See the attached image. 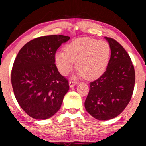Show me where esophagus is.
Segmentation results:
<instances>
[{"label": "esophagus", "mask_w": 146, "mask_h": 146, "mask_svg": "<svg viewBox=\"0 0 146 146\" xmlns=\"http://www.w3.org/2000/svg\"><path fill=\"white\" fill-rule=\"evenodd\" d=\"M78 82H75V81H70L69 83H68V84H69V86L70 88H73V87H74L75 86H76L77 84H78Z\"/></svg>", "instance_id": "34e87169"}]
</instances>
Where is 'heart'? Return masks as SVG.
<instances>
[{"instance_id": "b5f03b06", "label": "heart", "mask_w": 146, "mask_h": 146, "mask_svg": "<svg viewBox=\"0 0 146 146\" xmlns=\"http://www.w3.org/2000/svg\"><path fill=\"white\" fill-rule=\"evenodd\" d=\"M65 51H57L55 62L58 71L67 75L76 62L78 75L88 80L99 78L108 66L110 47L108 42L90 38H78L68 43Z\"/></svg>"}]
</instances>
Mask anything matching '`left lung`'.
I'll return each instance as SVG.
<instances>
[{
  "instance_id": "1",
  "label": "left lung",
  "mask_w": 146,
  "mask_h": 146,
  "mask_svg": "<svg viewBox=\"0 0 146 146\" xmlns=\"http://www.w3.org/2000/svg\"><path fill=\"white\" fill-rule=\"evenodd\" d=\"M111 55L106 70L98 80L90 83L85 100L86 111L98 120H109L121 114L133 93L135 72L130 56L123 46L104 37Z\"/></svg>"
}]
</instances>
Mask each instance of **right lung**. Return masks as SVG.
Listing matches in <instances>:
<instances>
[{"instance_id": "obj_1", "label": "right lung", "mask_w": 146, "mask_h": 146, "mask_svg": "<svg viewBox=\"0 0 146 146\" xmlns=\"http://www.w3.org/2000/svg\"><path fill=\"white\" fill-rule=\"evenodd\" d=\"M70 37L51 35L35 38L18 52L11 71L14 95L22 109L36 119H47L61 107L68 82L55 64L58 48Z\"/></svg>"}]
</instances>
